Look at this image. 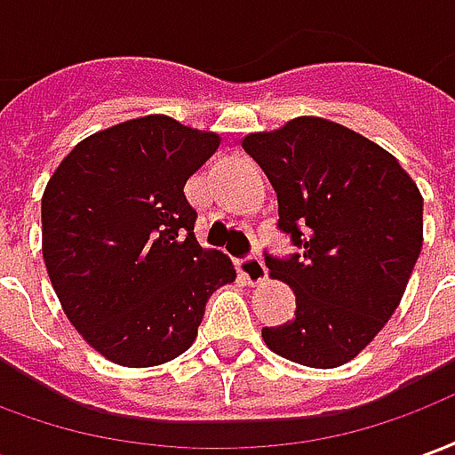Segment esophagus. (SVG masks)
Masks as SVG:
<instances>
[{"label": "esophagus", "mask_w": 455, "mask_h": 455, "mask_svg": "<svg viewBox=\"0 0 455 455\" xmlns=\"http://www.w3.org/2000/svg\"><path fill=\"white\" fill-rule=\"evenodd\" d=\"M238 273L243 275L248 285H260L267 275V267L263 263V258L258 256V253H248L238 260Z\"/></svg>", "instance_id": "1"}]
</instances>
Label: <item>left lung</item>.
<instances>
[{"mask_svg":"<svg viewBox=\"0 0 455 455\" xmlns=\"http://www.w3.org/2000/svg\"><path fill=\"white\" fill-rule=\"evenodd\" d=\"M241 146L277 192V228L299 248L266 253L297 299L292 322L263 326L267 348L309 368L343 365L404 295L421 251L419 189L378 143L319 116L248 133Z\"/></svg>","mask_w":455,"mask_h":455,"instance_id":"8db88e82","label":"left lung"}]
</instances>
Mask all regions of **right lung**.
I'll return each instance as SVG.
<instances>
[{
    "mask_svg": "<svg viewBox=\"0 0 455 455\" xmlns=\"http://www.w3.org/2000/svg\"><path fill=\"white\" fill-rule=\"evenodd\" d=\"M219 136L160 114L80 140L41 202L44 260L65 315L104 358L172 361L197 339L209 295L236 267L195 238L185 182Z\"/></svg>",
    "mask_w": 455,
    "mask_h": 455,
    "instance_id": "right-lung-1",
    "label": "right lung"
}]
</instances>
